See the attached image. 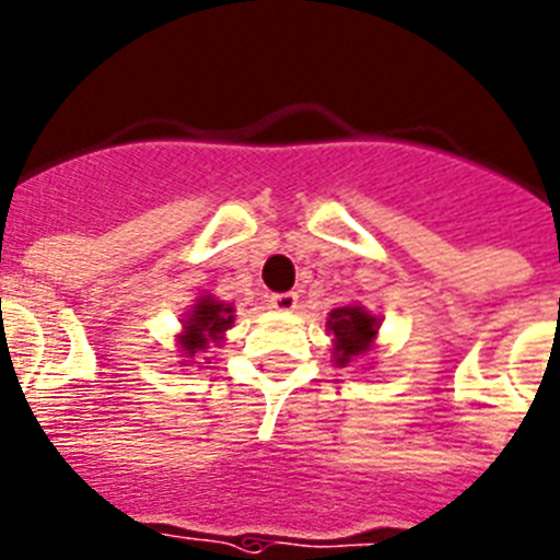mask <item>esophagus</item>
Wrapping results in <instances>:
<instances>
[{
  "mask_svg": "<svg viewBox=\"0 0 560 560\" xmlns=\"http://www.w3.org/2000/svg\"><path fill=\"white\" fill-rule=\"evenodd\" d=\"M296 302H300L296 291H283V294H271L269 296V305L275 307V311H294Z\"/></svg>",
  "mask_w": 560,
  "mask_h": 560,
  "instance_id": "34e87169",
  "label": "esophagus"
}]
</instances>
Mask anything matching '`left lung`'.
Returning <instances> with one entry per match:
<instances>
[{"label":"left lung","instance_id":"1","mask_svg":"<svg viewBox=\"0 0 560 560\" xmlns=\"http://www.w3.org/2000/svg\"><path fill=\"white\" fill-rule=\"evenodd\" d=\"M327 327L336 336V363L347 366L352 358L363 355L377 332V319L366 314L363 307H336Z\"/></svg>","mask_w":560,"mask_h":560}]
</instances>
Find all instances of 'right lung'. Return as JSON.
<instances>
[{
  "label": "right lung",
  "mask_w": 560,
  "mask_h": 560,
  "mask_svg": "<svg viewBox=\"0 0 560 560\" xmlns=\"http://www.w3.org/2000/svg\"><path fill=\"white\" fill-rule=\"evenodd\" d=\"M233 305H224V302L210 300V296H202V300L194 305V311L186 319V332L179 336V347L188 358L197 355L199 350L208 347V341H219L222 332L233 325Z\"/></svg>",
  "instance_id": "1"
}]
</instances>
